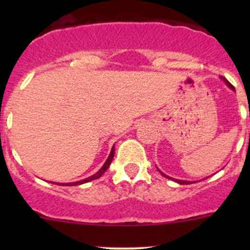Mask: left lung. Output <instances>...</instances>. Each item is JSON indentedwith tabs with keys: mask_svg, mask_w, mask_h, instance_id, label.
<instances>
[{
	"mask_svg": "<svg viewBox=\"0 0 250 250\" xmlns=\"http://www.w3.org/2000/svg\"><path fill=\"white\" fill-rule=\"evenodd\" d=\"M221 78H223V80H224V82H225V83H226V84H228V85H229V87H230V88H231V89H233V90H234V87H233V85H232V84H231V83H230V82H229V81H228V80H226V78H224V77H221ZM160 173H161V174H162V175H163V176H166V178H168V179H173V178H170V176H168V175H166V174H163L162 172H161V170H160ZM175 181H176V183L181 184V185H188V184H191V181H186V180H178V179H175Z\"/></svg>",
	"mask_w": 250,
	"mask_h": 250,
	"instance_id": "1",
	"label": "left lung"
}]
</instances>
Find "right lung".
Masks as SVG:
<instances>
[{"label":"right lung","instance_id":"add662e5","mask_svg":"<svg viewBox=\"0 0 250 250\" xmlns=\"http://www.w3.org/2000/svg\"><path fill=\"white\" fill-rule=\"evenodd\" d=\"M113 155H115V146H112V148H111V152H110L109 157H107L106 162L104 163V166H103V167L100 168V169L98 170V172L95 173L94 175L89 176V178H87V179H83V180L75 181V183H67V184H65V185H64V184H62V185H64V186H76V185H81V184L88 183V181L95 180V179H99L100 176H102L103 174L105 173V170H106L107 168H109V166L111 165V162H112V160H113ZM58 185H62V184H58Z\"/></svg>","mask_w":250,"mask_h":250}]
</instances>
